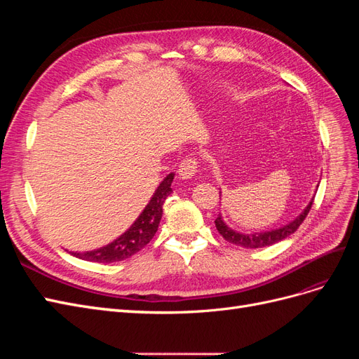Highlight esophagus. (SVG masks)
Segmentation results:
<instances>
[{
  "label": "esophagus",
  "instance_id": "esophagus-1",
  "mask_svg": "<svg viewBox=\"0 0 359 359\" xmlns=\"http://www.w3.org/2000/svg\"><path fill=\"white\" fill-rule=\"evenodd\" d=\"M198 172V161L194 158H186L181 161L180 169H178V175L181 180H191L194 178Z\"/></svg>",
  "mask_w": 359,
  "mask_h": 359
}]
</instances>
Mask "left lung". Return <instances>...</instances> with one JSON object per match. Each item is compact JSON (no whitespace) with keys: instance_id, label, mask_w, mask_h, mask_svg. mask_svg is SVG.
<instances>
[{"instance_id":"1","label":"left lung","mask_w":359,"mask_h":359,"mask_svg":"<svg viewBox=\"0 0 359 359\" xmlns=\"http://www.w3.org/2000/svg\"><path fill=\"white\" fill-rule=\"evenodd\" d=\"M222 194V191H220ZM313 199L309 202V205L304 208L299 215H297L295 219L292 222H289L287 224H283L280 227H276V229H269V231H262V232H253V233H244V232H238L235 229H232L231 226H227L226 222L223 220L222 214H219V217L215 219V227L219 233L224 238L226 241H229L235 245H241L245 248H262V247H268V245H273L281 240H285L290 233L295 232L299 224L306 219L311 205H313Z\"/></svg>"}]
</instances>
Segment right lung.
I'll use <instances>...</instances> for the list:
<instances>
[{
    "label": "right lung",
    "instance_id": "1",
    "mask_svg": "<svg viewBox=\"0 0 359 359\" xmlns=\"http://www.w3.org/2000/svg\"><path fill=\"white\" fill-rule=\"evenodd\" d=\"M173 177H175L173 172H170L169 175L165 177V180L158 184V187L156 189L153 196H151L144 211L139 214L133 224L130 226L123 235H119L116 240L100 248L90 250V252L70 253L79 259L99 264L119 262V260H124L137 253L140 248H144L151 240H153V236L158 229V224L163 215V203H165L166 198L172 193L170 186Z\"/></svg>",
    "mask_w": 359,
    "mask_h": 359
}]
</instances>
